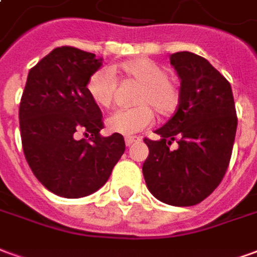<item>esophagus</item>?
I'll return each mask as SVG.
<instances>
[{
	"mask_svg": "<svg viewBox=\"0 0 257 257\" xmlns=\"http://www.w3.org/2000/svg\"><path fill=\"white\" fill-rule=\"evenodd\" d=\"M138 140H139V138H136V136H128V138H125V145L129 147V146H132Z\"/></svg>",
	"mask_w": 257,
	"mask_h": 257,
	"instance_id": "obj_1",
	"label": "esophagus"
}]
</instances>
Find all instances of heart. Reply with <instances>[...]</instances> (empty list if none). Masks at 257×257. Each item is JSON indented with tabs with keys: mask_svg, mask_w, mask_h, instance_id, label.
<instances>
[{
	"mask_svg": "<svg viewBox=\"0 0 257 257\" xmlns=\"http://www.w3.org/2000/svg\"><path fill=\"white\" fill-rule=\"evenodd\" d=\"M122 79L139 82L132 108H118L106 119L111 134L131 136L151 125L156 110L158 115L173 114L180 103V90L176 82L168 77L167 70L147 58L123 62L115 68ZM86 92L90 100L99 107H110L117 89V79L110 70H96L86 81Z\"/></svg>",
	"mask_w": 257,
	"mask_h": 257,
	"instance_id": "heart-1",
	"label": "heart"
}]
</instances>
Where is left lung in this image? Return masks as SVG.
<instances>
[{"instance_id":"left-lung-1","label":"left lung","mask_w":257,"mask_h":257,"mask_svg":"<svg viewBox=\"0 0 257 257\" xmlns=\"http://www.w3.org/2000/svg\"><path fill=\"white\" fill-rule=\"evenodd\" d=\"M180 77V103L160 140L145 138L149 157L143 176L150 193L173 206L199 204L226 175L237 132L231 85L206 59L191 52L171 55ZM172 141L178 149L172 151Z\"/></svg>"}]
</instances>
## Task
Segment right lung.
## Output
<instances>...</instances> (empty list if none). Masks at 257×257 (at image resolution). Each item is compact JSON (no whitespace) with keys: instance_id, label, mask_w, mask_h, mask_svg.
<instances>
[{"instance_id":"1","label":"right lung","mask_w":257,"mask_h":257,"mask_svg":"<svg viewBox=\"0 0 257 257\" xmlns=\"http://www.w3.org/2000/svg\"><path fill=\"white\" fill-rule=\"evenodd\" d=\"M100 66L95 53L56 48L29 71L20 99L26 161L44 187L64 198L100 189L125 151L122 135L100 136L101 111L85 88Z\"/></svg>"}]
</instances>
